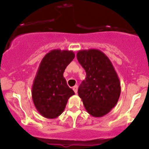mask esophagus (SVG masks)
<instances>
[{
	"instance_id": "1",
	"label": "esophagus",
	"mask_w": 149,
	"mask_h": 149,
	"mask_svg": "<svg viewBox=\"0 0 149 149\" xmlns=\"http://www.w3.org/2000/svg\"><path fill=\"white\" fill-rule=\"evenodd\" d=\"M73 90L74 91V92L76 93V94H77V91H78V86L76 85L74 86L73 87Z\"/></svg>"
}]
</instances>
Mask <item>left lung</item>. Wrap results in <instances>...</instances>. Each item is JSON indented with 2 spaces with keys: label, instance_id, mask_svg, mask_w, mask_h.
Here are the masks:
<instances>
[{
  "label": "left lung",
  "instance_id": "left-lung-1",
  "mask_svg": "<svg viewBox=\"0 0 149 149\" xmlns=\"http://www.w3.org/2000/svg\"><path fill=\"white\" fill-rule=\"evenodd\" d=\"M76 57L86 73L78 89L79 96L89 115L102 117L116 105L120 95V82L115 68L100 49L79 50Z\"/></svg>",
  "mask_w": 149,
  "mask_h": 149
}]
</instances>
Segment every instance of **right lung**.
Segmentation results:
<instances>
[{"mask_svg":"<svg viewBox=\"0 0 149 149\" xmlns=\"http://www.w3.org/2000/svg\"><path fill=\"white\" fill-rule=\"evenodd\" d=\"M75 58L71 50L52 49L42 60L31 90L33 102L39 113L54 119L63 113L68 100L74 95L63 76L64 70Z\"/></svg>","mask_w":149,"mask_h":149,"instance_id":"1","label":"right lung"}]
</instances>
